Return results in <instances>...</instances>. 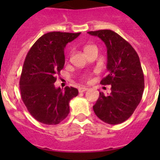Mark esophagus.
Here are the masks:
<instances>
[{"mask_svg":"<svg viewBox=\"0 0 160 160\" xmlns=\"http://www.w3.org/2000/svg\"><path fill=\"white\" fill-rule=\"evenodd\" d=\"M88 90V88H87V87H79L78 88V91L80 93H82V92H85V91H87V90Z\"/></svg>","mask_w":160,"mask_h":160,"instance_id":"34e87169","label":"esophagus"}]
</instances>
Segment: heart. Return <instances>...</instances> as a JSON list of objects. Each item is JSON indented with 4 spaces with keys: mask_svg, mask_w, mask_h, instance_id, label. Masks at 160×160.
Masks as SVG:
<instances>
[{
    "mask_svg": "<svg viewBox=\"0 0 160 160\" xmlns=\"http://www.w3.org/2000/svg\"><path fill=\"white\" fill-rule=\"evenodd\" d=\"M90 46H86V47H85V49H87V48H89V47H90Z\"/></svg>",
    "mask_w": 160,
    "mask_h": 160,
    "instance_id": "1",
    "label": "heart"
}]
</instances>
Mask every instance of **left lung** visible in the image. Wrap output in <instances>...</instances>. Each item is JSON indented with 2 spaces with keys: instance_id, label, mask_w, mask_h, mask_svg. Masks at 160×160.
I'll return each instance as SVG.
<instances>
[{
  "instance_id": "left-lung-1",
  "label": "left lung",
  "mask_w": 160,
  "mask_h": 160,
  "mask_svg": "<svg viewBox=\"0 0 160 160\" xmlns=\"http://www.w3.org/2000/svg\"><path fill=\"white\" fill-rule=\"evenodd\" d=\"M106 44L108 75L102 85H111V93L99 97L93 107L94 111L106 123H122L130 118L142 99L144 75L138 53L131 44L110 29L90 31Z\"/></svg>"
}]
</instances>
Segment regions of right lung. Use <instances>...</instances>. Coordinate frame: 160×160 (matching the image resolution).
<instances>
[{
  "instance_id": "right-lung-1",
  "label": "right lung",
  "mask_w": 160,
  "mask_h": 160,
  "mask_svg": "<svg viewBox=\"0 0 160 160\" xmlns=\"http://www.w3.org/2000/svg\"><path fill=\"white\" fill-rule=\"evenodd\" d=\"M80 33L47 32L25 57L19 82L21 97L29 114L42 123H60L70 113V101L78 94L74 87L62 90L53 84L64 67V48Z\"/></svg>"
}]
</instances>
